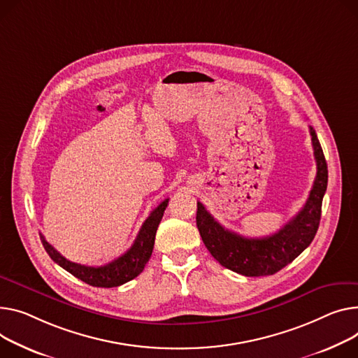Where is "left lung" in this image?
Instances as JSON below:
<instances>
[{
    "mask_svg": "<svg viewBox=\"0 0 358 358\" xmlns=\"http://www.w3.org/2000/svg\"><path fill=\"white\" fill-rule=\"evenodd\" d=\"M309 134L317 161V177L305 206L276 233L259 239L243 237L224 229L197 201L196 222L200 236L211 256L222 266L245 276L273 275L291 264L314 241L321 220L322 199L327 192L328 169L313 127H309Z\"/></svg>",
    "mask_w": 358,
    "mask_h": 358,
    "instance_id": "left-lung-1",
    "label": "left lung"
}]
</instances>
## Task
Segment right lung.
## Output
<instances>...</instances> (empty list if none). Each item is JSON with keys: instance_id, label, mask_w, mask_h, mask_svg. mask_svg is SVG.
<instances>
[{"instance_id": "obj_1", "label": "right lung", "mask_w": 358, "mask_h": 358, "mask_svg": "<svg viewBox=\"0 0 358 358\" xmlns=\"http://www.w3.org/2000/svg\"><path fill=\"white\" fill-rule=\"evenodd\" d=\"M166 206H169V199H165L157 208L151 211L148 219L141 226L132 246L124 255L116 257L115 260L109 262V264L103 266H85L75 264V262H70L64 256H62L44 239L43 234H40V239L49 256L69 273L86 282L87 285H92V287L115 288L119 287V285H124L132 280L144 271L147 262L152 255L155 233Z\"/></svg>"}]
</instances>
